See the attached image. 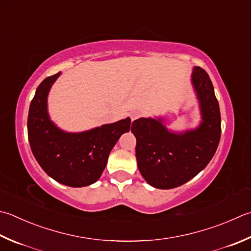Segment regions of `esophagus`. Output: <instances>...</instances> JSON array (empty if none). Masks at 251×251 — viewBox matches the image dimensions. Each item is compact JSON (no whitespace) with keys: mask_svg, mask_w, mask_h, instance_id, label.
Instances as JSON below:
<instances>
[{"mask_svg":"<svg viewBox=\"0 0 251 251\" xmlns=\"http://www.w3.org/2000/svg\"><path fill=\"white\" fill-rule=\"evenodd\" d=\"M130 117H131V120L134 121V120L138 119V118L141 117V112L140 111H132L130 113Z\"/></svg>","mask_w":251,"mask_h":251,"instance_id":"1","label":"esophagus"}]
</instances>
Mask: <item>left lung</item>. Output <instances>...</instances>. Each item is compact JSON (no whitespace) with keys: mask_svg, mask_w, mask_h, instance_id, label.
<instances>
[{"mask_svg":"<svg viewBox=\"0 0 251 251\" xmlns=\"http://www.w3.org/2000/svg\"><path fill=\"white\" fill-rule=\"evenodd\" d=\"M191 83L199 101L201 122L183 132L168 130L163 118H140L131 132L142 176L157 189L181 186L206 167L221 139V113L209 75L195 67Z\"/></svg>","mask_w":251,"mask_h":251,"instance_id":"obj_1","label":"left lung"}]
</instances>
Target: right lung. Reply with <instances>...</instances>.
Listing matches in <instances>:
<instances>
[{"mask_svg": "<svg viewBox=\"0 0 251 251\" xmlns=\"http://www.w3.org/2000/svg\"><path fill=\"white\" fill-rule=\"evenodd\" d=\"M60 74L45 78L37 87L28 113V140L38 164L52 179L69 187L89 186L101 176L117 141L130 131L131 119L77 133L61 130L48 113L50 88Z\"/></svg>", "mask_w": 251, "mask_h": 251, "instance_id": "obj_1", "label": "right lung"}]
</instances>
